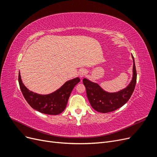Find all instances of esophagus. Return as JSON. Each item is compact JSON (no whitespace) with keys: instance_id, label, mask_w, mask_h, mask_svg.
<instances>
[{"instance_id":"esophagus-1","label":"esophagus","mask_w":157,"mask_h":157,"mask_svg":"<svg viewBox=\"0 0 157 157\" xmlns=\"http://www.w3.org/2000/svg\"><path fill=\"white\" fill-rule=\"evenodd\" d=\"M86 73H87V72H86V71L85 70V69H80L78 71V75H79V77L80 78L84 77V76L86 75Z\"/></svg>"}]
</instances>
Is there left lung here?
<instances>
[{"mask_svg":"<svg viewBox=\"0 0 157 157\" xmlns=\"http://www.w3.org/2000/svg\"><path fill=\"white\" fill-rule=\"evenodd\" d=\"M133 59L132 79L128 86L117 92H108L104 90L98 83L90 81L84 78L83 84L86 90V95L92 108L99 113H106L112 112L121 107L129 100L134 92L137 79L134 58Z\"/></svg>","mask_w":157,"mask_h":157,"instance_id":"left-lung-1","label":"left lung"}]
</instances>
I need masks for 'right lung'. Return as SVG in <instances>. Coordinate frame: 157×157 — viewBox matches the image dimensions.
Returning a JSON list of instances; mask_svg holds the SVG:
<instances>
[{"instance_id":"add662e5","label":"right lung","mask_w":157,"mask_h":157,"mask_svg":"<svg viewBox=\"0 0 157 157\" xmlns=\"http://www.w3.org/2000/svg\"><path fill=\"white\" fill-rule=\"evenodd\" d=\"M80 80L78 77L69 80L56 91L42 95L28 89L22 82L20 73L18 77L21 91L29 105L40 113L51 115H59L65 110L71 92Z\"/></svg>"}]
</instances>
